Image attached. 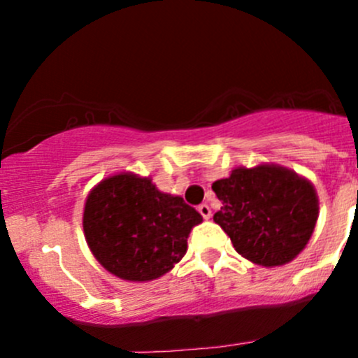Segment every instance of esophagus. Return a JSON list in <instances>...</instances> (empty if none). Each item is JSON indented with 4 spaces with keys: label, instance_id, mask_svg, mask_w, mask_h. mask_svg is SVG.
<instances>
[{
    "label": "esophagus",
    "instance_id": "obj_1",
    "mask_svg": "<svg viewBox=\"0 0 358 358\" xmlns=\"http://www.w3.org/2000/svg\"><path fill=\"white\" fill-rule=\"evenodd\" d=\"M197 209H199V213H201L202 218H204V220H209V218H211V209H209V206H208V204H201L199 208H197Z\"/></svg>",
    "mask_w": 358,
    "mask_h": 358
}]
</instances>
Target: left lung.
<instances>
[{"instance_id": "1", "label": "left lung", "mask_w": 358, "mask_h": 358, "mask_svg": "<svg viewBox=\"0 0 358 358\" xmlns=\"http://www.w3.org/2000/svg\"><path fill=\"white\" fill-rule=\"evenodd\" d=\"M222 209L213 220L241 256L256 265L280 266L305 249L319 218L315 187L279 164L232 169L211 185Z\"/></svg>"}]
</instances>
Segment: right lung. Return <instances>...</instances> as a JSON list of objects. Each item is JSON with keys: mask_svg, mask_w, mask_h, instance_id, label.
<instances>
[{"mask_svg": "<svg viewBox=\"0 0 358 358\" xmlns=\"http://www.w3.org/2000/svg\"><path fill=\"white\" fill-rule=\"evenodd\" d=\"M202 216L149 176L122 171L90 190L83 230L96 262L128 282H149L185 256L190 230Z\"/></svg>", "mask_w": 358, "mask_h": 358, "instance_id": "1", "label": "right lung"}]
</instances>
